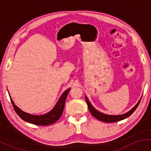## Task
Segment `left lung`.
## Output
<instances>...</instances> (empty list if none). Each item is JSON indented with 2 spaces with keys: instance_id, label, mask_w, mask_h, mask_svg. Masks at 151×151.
Masks as SVG:
<instances>
[{
  "instance_id": "8db88e82",
  "label": "left lung",
  "mask_w": 151,
  "mask_h": 151,
  "mask_svg": "<svg viewBox=\"0 0 151 151\" xmlns=\"http://www.w3.org/2000/svg\"><path fill=\"white\" fill-rule=\"evenodd\" d=\"M85 99H86V104H87L88 108H89L90 113L92 114L93 116L96 118V119H97L98 120L103 121V122H106V123L116 122V121H121V120H123V119H126V118L130 116H131V114H132L133 112L135 111V110L137 109V107H138V106L139 105V103H140V101H141V99L139 100V101L137 103V104L135 106L133 107L131 110H130L129 112H127V113L122 114V115L111 116V115H106V114H102V113H101V112L98 111L97 110H96V109H95L92 106H91V104H90L89 101L88 100V99L86 97H85Z\"/></svg>"
}]
</instances>
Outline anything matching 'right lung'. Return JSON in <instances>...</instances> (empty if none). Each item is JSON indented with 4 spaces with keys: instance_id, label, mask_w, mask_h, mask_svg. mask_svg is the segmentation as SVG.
<instances>
[{
    "instance_id": "right-lung-1",
    "label": "right lung",
    "mask_w": 151,
    "mask_h": 151,
    "mask_svg": "<svg viewBox=\"0 0 151 151\" xmlns=\"http://www.w3.org/2000/svg\"><path fill=\"white\" fill-rule=\"evenodd\" d=\"M70 89H67L66 91L62 93L61 97L60 98L59 101L54 109L49 113L44 114V115L40 116H35L32 114L25 113V112L22 111L20 110L17 106L15 105L14 102H13L12 99L10 98V101H11L12 105H13L14 110L15 111L17 114L20 116L22 120L27 121V122L30 123V124H35V125H39V126H47L52 124L56 122L61 117L62 113H63L64 107H65V101L67 99V94H68L69 91Z\"/></svg>"
}]
</instances>
